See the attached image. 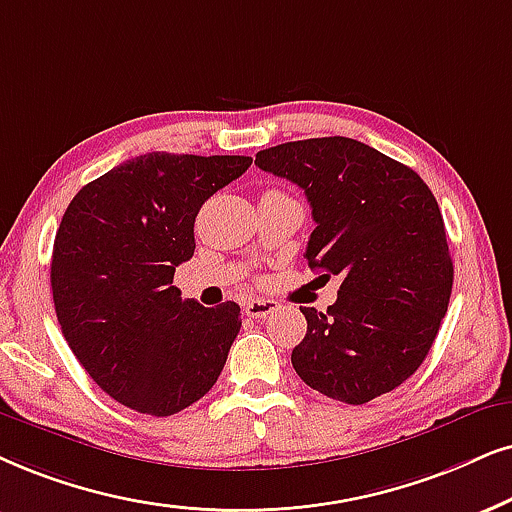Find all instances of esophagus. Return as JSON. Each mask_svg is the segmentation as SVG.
Listing matches in <instances>:
<instances>
[{
  "label": "esophagus",
  "mask_w": 512,
  "mask_h": 512,
  "mask_svg": "<svg viewBox=\"0 0 512 512\" xmlns=\"http://www.w3.org/2000/svg\"><path fill=\"white\" fill-rule=\"evenodd\" d=\"M281 307V304L274 302V300H260V297H252L243 304L245 309V316H250V319H264V316L274 314L276 309Z\"/></svg>",
  "instance_id": "esophagus-1"
}]
</instances>
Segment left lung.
I'll list each match as a JSON object with an SVG mask.
<instances>
[{
	"label": "left lung",
	"instance_id": "obj_1",
	"mask_svg": "<svg viewBox=\"0 0 512 512\" xmlns=\"http://www.w3.org/2000/svg\"><path fill=\"white\" fill-rule=\"evenodd\" d=\"M255 165L300 186L316 229L307 262L342 276L326 312L300 307L293 368L312 390L366 404L411 378L437 338L454 262L432 191L411 167L347 137L288 141Z\"/></svg>",
	"mask_w": 512,
	"mask_h": 512
}]
</instances>
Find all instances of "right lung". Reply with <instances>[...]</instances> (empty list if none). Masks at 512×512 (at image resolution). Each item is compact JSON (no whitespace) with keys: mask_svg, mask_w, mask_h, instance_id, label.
<instances>
[{"mask_svg":"<svg viewBox=\"0 0 512 512\" xmlns=\"http://www.w3.org/2000/svg\"><path fill=\"white\" fill-rule=\"evenodd\" d=\"M250 163L248 155L153 151L70 200L51 255L56 316L89 378L129 409L172 416L222 373L241 307L181 300L172 278L196 250L200 205Z\"/></svg>","mask_w":512,"mask_h":512,"instance_id":"add662e5","label":"right lung"}]
</instances>
